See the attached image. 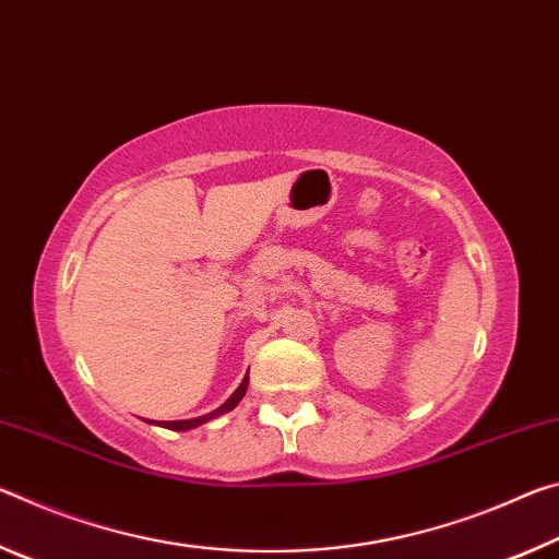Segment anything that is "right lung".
<instances>
[{
  "label": "right lung",
  "instance_id": "add662e5",
  "mask_svg": "<svg viewBox=\"0 0 559 559\" xmlns=\"http://www.w3.org/2000/svg\"><path fill=\"white\" fill-rule=\"evenodd\" d=\"M247 383H250V371H247V377L242 379V383H240V386H237V391L233 393V396L227 399L223 406H217L215 411H210V414H205V416L188 418V420H153V424L155 426H163V428H170V431H190V428L203 426V424H207V420L223 416V414H227V411H233L237 404H240L242 396H245V391H247ZM148 424H151V420H148Z\"/></svg>",
  "mask_w": 559,
  "mask_h": 559
}]
</instances>
